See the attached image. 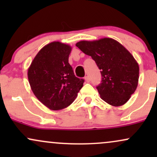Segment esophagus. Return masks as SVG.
<instances>
[{
  "label": "esophagus",
  "instance_id": "34e87169",
  "mask_svg": "<svg viewBox=\"0 0 157 157\" xmlns=\"http://www.w3.org/2000/svg\"><path fill=\"white\" fill-rule=\"evenodd\" d=\"M85 80H86V82H90V78L89 76H86V77H85Z\"/></svg>",
  "mask_w": 157,
  "mask_h": 157
}]
</instances>
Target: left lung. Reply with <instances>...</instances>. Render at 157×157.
<instances>
[{
    "mask_svg": "<svg viewBox=\"0 0 157 157\" xmlns=\"http://www.w3.org/2000/svg\"><path fill=\"white\" fill-rule=\"evenodd\" d=\"M76 46L91 56L100 69L102 81L97 89L102 100L116 107L126 103L138 85L140 68L134 56L109 37L82 40Z\"/></svg>",
    "mask_w": 157,
    "mask_h": 157,
    "instance_id": "obj_1",
    "label": "left lung"
}]
</instances>
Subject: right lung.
Wrapping results in <instances>:
<instances>
[{
    "mask_svg": "<svg viewBox=\"0 0 157 157\" xmlns=\"http://www.w3.org/2000/svg\"><path fill=\"white\" fill-rule=\"evenodd\" d=\"M71 47L55 41L44 46L28 68L32 92L45 106L53 111L68 107L83 86L68 63Z\"/></svg>",
    "mask_w": 157,
    "mask_h": 157,
    "instance_id": "1",
    "label": "right lung"
}]
</instances>
